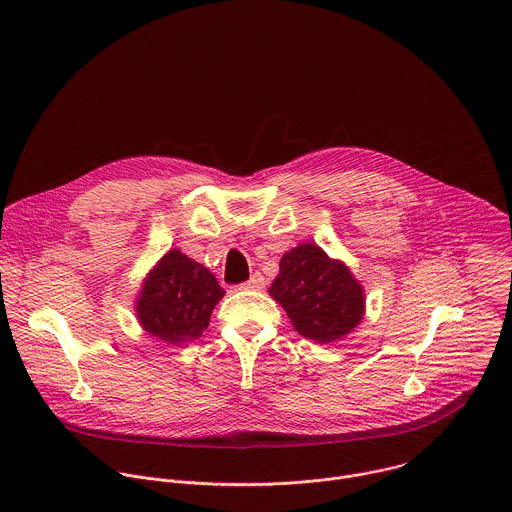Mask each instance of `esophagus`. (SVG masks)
Instances as JSON below:
<instances>
[{
  "label": "esophagus",
  "instance_id": "1",
  "mask_svg": "<svg viewBox=\"0 0 512 512\" xmlns=\"http://www.w3.org/2000/svg\"><path fill=\"white\" fill-rule=\"evenodd\" d=\"M265 287V279L261 273H253L249 281L241 283V289H251V291H261Z\"/></svg>",
  "mask_w": 512,
  "mask_h": 512
}]
</instances>
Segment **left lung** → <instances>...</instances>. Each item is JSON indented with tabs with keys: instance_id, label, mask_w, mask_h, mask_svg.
<instances>
[{
	"instance_id": "obj_1",
	"label": "left lung",
	"mask_w": 512,
	"mask_h": 512,
	"mask_svg": "<svg viewBox=\"0 0 512 512\" xmlns=\"http://www.w3.org/2000/svg\"><path fill=\"white\" fill-rule=\"evenodd\" d=\"M269 294L294 328L318 344L340 340L364 316V291L350 269L318 245L302 243L279 261Z\"/></svg>"
}]
</instances>
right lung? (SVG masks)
<instances>
[{
	"mask_svg": "<svg viewBox=\"0 0 512 512\" xmlns=\"http://www.w3.org/2000/svg\"><path fill=\"white\" fill-rule=\"evenodd\" d=\"M223 296L225 289L204 265L172 249L145 277L135 312L145 332L182 344L202 336Z\"/></svg>",
	"mask_w": 512,
	"mask_h": 512,
	"instance_id": "1",
	"label": "right lung"
}]
</instances>
